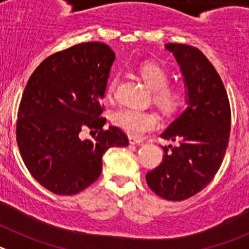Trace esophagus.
Instances as JSON below:
<instances>
[{"instance_id": "esophagus-1", "label": "esophagus", "mask_w": 249, "mask_h": 249, "mask_svg": "<svg viewBox=\"0 0 249 249\" xmlns=\"http://www.w3.org/2000/svg\"><path fill=\"white\" fill-rule=\"evenodd\" d=\"M129 143L131 144H141L142 143V140H138V138H135V137H129Z\"/></svg>"}]
</instances>
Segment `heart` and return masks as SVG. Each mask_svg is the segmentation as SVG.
I'll return each instance as SVG.
<instances>
[{"label": "heart", "mask_w": 249, "mask_h": 249, "mask_svg": "<svg viewBox=\"0 0 249 249\" xmlns=\"http://www.w3.org/2000/svg\"><path fill=\"white\" fill-rule=\"evenodd\" d=\"M140 74L149 89L153 92V102L164 114H173L183 105V93L178 87L168 86L169 76L163 68L156 63L141 66ZM118 83L113 77L107 86V97L112 98ZM112 122L131 137H142L144 133L158 126L157 114L151 111L121 109L113 114Z\"/></svg>", "instance_id": "b5f03b06"}]
</instances>
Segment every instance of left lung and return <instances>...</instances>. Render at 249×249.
I'll return each instance as SVG.
<instances>
[{
    "instance_id": "obj_1",
    "label": "left lung",
    "mask_w": 249,
    "mask_h": 249,
    "mask_svg": "<svg viewBox=\"0 0 249 249\" xmlns=\"http://www.w3.org/2000/svg\"><path fill=\"white\" fill-rule=\"evenodd\" d=\"M164 48L175 56L183 76L187 107L160 135L178 146L162 147L163 160L147 173L146 181L162 198L183 201L218 172L230 140L231 108L221 77L201 51L179 43Z\"/></svg>"
}]
</instances>
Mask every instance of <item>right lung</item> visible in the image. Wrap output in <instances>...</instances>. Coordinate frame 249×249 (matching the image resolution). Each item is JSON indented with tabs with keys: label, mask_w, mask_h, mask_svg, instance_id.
<instances>
[{
	"label": "right lung",
	"mask_w": 249,
	"mask_h": 249,
	"mask_svg": "<svg viewBox=\"0 0 249 249\" xmlns=\"http://www.w3.org/2000/svg\"><path fill=\"white\" fill-rule=\"evenodd\" d=\"M114 59L108 46L80 43L47 57L31 74L16 140L30 173L51 192H81L100 177L107 149L128 146V137L116 126L105 131L100 117ZM86 126L98 133L92 140H80Z\"/></svg>",
	"instance_id": "add662e5"
}]
</instances>
